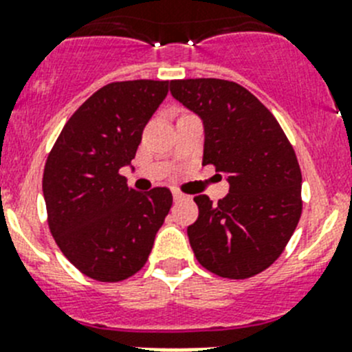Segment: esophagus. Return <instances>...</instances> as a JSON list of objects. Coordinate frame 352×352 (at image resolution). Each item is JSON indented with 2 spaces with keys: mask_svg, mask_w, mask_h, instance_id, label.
Returning a JSON list of instances; mask_svg holds the SVG:
<instances>
[{
  "mask_svg": "<svg viewBox=\"0 0 352 352\" xmlns=\"http://www.w3.org/2000/svg\"><path fill=\"white\" fill-rule=\"evenodd\" d=\"M184 198H186V195H182L180 191H173V199H175V201H180V199Z\"/></svg>",
  "mask_w": 352,
  "mask_h": 352,
  "instance_id": "34e87169",
  "label": "esophagus"
}]
</instances>
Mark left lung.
Returning <instances> with one entry per match:
<instances>
[{"mask_svg":"<svg viewBox=\"0 0 352 352\" xmlns=\"http://www.w3.org/2000/svg\"><path fill=\"white\" fill-rule=\"evenodd\" d=\"M170 91L205 126L203 165L228 173L229 195L213 205L196 196L198 221L187 228L199 264L245 280L283 254L302 213V173L283 128L241 85L217 78L170 81Z\"/></svg>","mask_w":352,"mask_h":352,"instance_id":"8db88e82","label":"left lung"}]
</instances>
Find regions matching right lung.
<instances>
[{"instance_id": "obj_1", "label": "right lung", "mask_w": 352, "mask_h": 352, "mask_svg": "<svg viewBox=\"0 0 352 352\" xmlns=\"http://www.w3.org/2000/svg\"><path fill=\"white\" fill-rule=\"evenodd\" d=\"M168 81H116L102 87L69 118L43 172L48 228L78 271L102 283L144 267L172 192H139L120 173L135 157L147 121Z\"/></svg>"}]
</instances>
